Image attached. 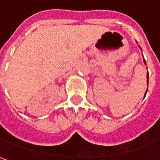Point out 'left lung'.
<instances>
[{
    "mask_svg": "<svg viewBox=\"0 0 160 160\" xmlns=\"http://www.w3.org/2000/svg\"><path fill=\"white\" fill-rule=\"evenodd\" d=\"M144 63H145V64H146V62H145V60H144ZM147 82H148V83H149V73H148V74H147ZM147 91H148V89H147V90H146V93H147ZM145 93V94H146Z\"/></svg>",
    "mask_w": 160,
    "mask_h": 160,
    "instance_id": "8db88e82",
    "label": "left lung"
}]
</instances>
